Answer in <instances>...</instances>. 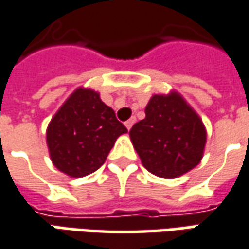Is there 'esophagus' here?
<instances>
[{
  "label": "esophagus",
  "instance_id": "1",
  "mask_svg": "<svg viewBox=\"0 0 249 249\" xmlns=\"http://www.w3.org/2000/svg\"><path fill=\"white\" fill-rule=\"evenodd\" d=\"M135 121H136V119H135V117H130L128 121H125V126H126L128 129H130V128H132V125L135 124Z\"/></svg>",
  "mask_w": 249,
  "mask_h": 249
}]
</instances>
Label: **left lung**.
<instances>
[{
	"mask_svg": "<svg viewBox=\"0 0 249 249\" xmlns=\"http://www.w3.org/2000/svg\"><path fill=\"white\" fill-rule=\"evenodd\" d=\"M130 140L149 173L177 178L202 159L206 130L198 114L177 93L154 95L145 119L129 130Z\"/></svg>",
	"mask_w": 249,
	"mask_h": 249,
	"instance_id": "left-lung-1",
	"label": "left lung"
}]
</instances>
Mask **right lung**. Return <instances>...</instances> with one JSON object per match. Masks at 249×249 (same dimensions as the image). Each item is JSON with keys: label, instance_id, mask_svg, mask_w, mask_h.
I'll return each instance as SVG.
<instances>
[{"label": "right lung", "instance_id": "add662e5", "mask_svg": "<svg viewBox=\"0 0 249 249\" xmlns=\"http://www.w3.org/2000/svg\"><path fill=\"white\" fill-rule=\"evenodd\" d=\"M125 132L128 129L98 93L78 89L48 125L47 144L52 163L72 178L94 173Z\"/></svg>", "mask_w": 249, "mask_h": 249}]
</instances>
